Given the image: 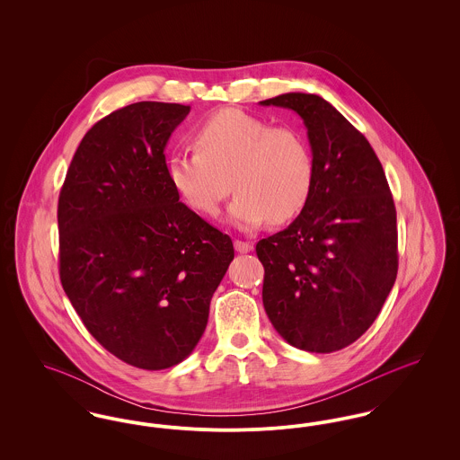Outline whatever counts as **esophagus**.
I'll return each instance as SVG.
<instances>
[{"instance_id":"obj_1","label":"esophagus","mask_w":460,"mask_h":460,"mask_svg":"<svg viewBox=\"0 0 460 460\" xmlns=\"http://www.w3.org/2000/svg\"><path fill=\"white\" fill-rule=\"evenodd\" d=\"M234 248H236V252H240V253H248V252H252L253 250V243H250V241H234Z\"/></svg>"}]
</instances>
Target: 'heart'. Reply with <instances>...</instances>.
<instances>
[{
	"label": "heart",
	"instance_id": "heart-1",
	"mask_svg": "<svg viewBox=\"0 0 460 460\" xmlns=\"http://www.w3.org/2000/svg\"><path fill=\"white\" fill-rule=\"evenodd\" d=\"M195 146L177 150L167 162L171 184L193 210L216 216L231 181L238 193L229 219L240 229H255L265 220L285 224L304 210L315 174L304 132L226 109L198 126Z\"/></svg>",
	"mask_w": 460,
	"mask_h": 460
}]
</instances>
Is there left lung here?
Returning <instances> with one entry per match:
<instances>
[{
	"instance_id": "1",
	"label": "left lung",
	"mask_w": 460,
	"mask_h": 460,
	"mask_svg": "<svg viewBox=\"0 0 460 460\" xmlns=\"http://www.w3.org/2000/svg\"><path fill=\"white\" fill-rule=\"evenodd\" d=\"M263 107L296 111L314 155V186L285 231L257 243L263 308L300 350H341L371 328L398 270L394 197L369 141L317 94Z\"/></svg>"
}]
</instances>
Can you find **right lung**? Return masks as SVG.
<instances>
[{"label":"right lung","instance_id":"obj_1","mask_svg":"<svg viewBox=\"0 0 460 460\" xmlns=\"http://www.w3.org/2000/svg\"><path fill=\"white\" fill-rule=\"evenodd\" d=\"M190 107L139 102L83 137L58 198L60 281L93 338L126 364L182 362L207 328L233 241L188 208L164 150Z\"/></svg>","mask_w":460,"mask_h":460}]
</instances>
